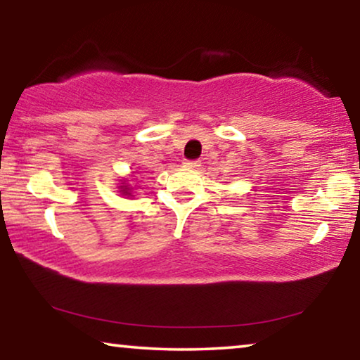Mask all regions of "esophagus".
<instances>
[{
    "label": "esophagus",
    "instance_id": "1",
    "mask_svg": "<svg viewBox=\"0 0 360 360\" xmlns=\"http://www.w3.org/2000/svg\"><path fill=\"white\" fill-rule=\"evenodd\" d=\"M182 165H184V168H189V169H199L200 168V161H197V160H186Z\"/></svg>",
    "mask_w": 360,
    "mask_h": 360
}]
</instances>
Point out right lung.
I'll list each match as a JSON object with an SVG mask.
<instances>
[{"instance_id":"1","label":"right lung","mask_w":360,"mask_h":360,"mask_svg":"<svg viewBox=\"0 0 360 360\" xmlns=\"http://www.w3.org/2000/svg\"><path fill=\"white\" fill-rule=\"evenodd\" d=\"M119 189H120V194H124V195H131V187H129V184L127 182H122V186H119Z\"/></svg>"}]
</instances>
